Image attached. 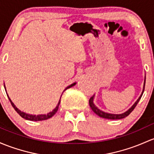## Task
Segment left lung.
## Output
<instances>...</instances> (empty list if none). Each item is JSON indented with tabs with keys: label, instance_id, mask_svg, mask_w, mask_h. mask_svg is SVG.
I'll use <instances>...</instances> for the list:
<instances>
[{
	"label": "left lung",
	"instance_id": "1",
	"mask_svg": "<svg viewBox=\"0 0 154 154\" xmlns=\"http://www.w3.org/2000/svg\"><path fill=\"white\" fill-rule=\"evenodd\" d=\"M145 83H144V87H143V92H142L141 95H140V97H139L138 99H137V100L136 102H135V103L134 104L133 106H132L131 107L128 109L127 112H124L123 114H120V115H113V114H109V113H106V112H102V111H100V109H98L97 108L96 106H95V104L93 103V98H94V95L93 96H92L90 98V100H89V104H90V106L91 107V109H92V110L94 112H95L96 115H98L99 117H103V118H106V119H111V120H118V119H122V118H124V117H127L128 115H129L131 114V112H132L134 109V108L136 107V106L137 105V103H138V102L140 101V98H141L142 95H143V92H144V90H145Z\"/></svg>",
	"mask_w": 154,
	"mask_h": 154
}]
</instances>
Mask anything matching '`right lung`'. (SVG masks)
<instances>
[{"mask_svg": "<svg viewBox=\"0 0 154 154\" xmlns=\"http://www.w3.org/2000/svg\"><path fill=\"white\" fill-rule=\"evenodd\" d=\"M75 84V83H73L72 84H71V85L69 86V87H67V88L65 89L64 90H66L68 88H70L71 87H72V86H74ZM8 96V95H7ZM8 97H9V100H10L11 102V106H13V108L15 109L16 112H17L18 114H19L20 115L21 117H23V118L26 119V120H31V121H39V120H47V119H49L51 118V117H52L53 116H54V115L56 114V112H57L58 111V109H59V103H60V100H59V102L58 103V105L57 106V107H56L55 109H54V110L52 111V112H49L48 114H47V115H29V114H26L25 113V112H21L20 110H19L17 108V107L14 106V104L12 103V101L11 100V99L9 98V97L8 96Z\"/></svg>", "mask_w": 154, "mask_h": 154, "instance_id": "right-lung-1", "label": "right lung"}]
</instances>
